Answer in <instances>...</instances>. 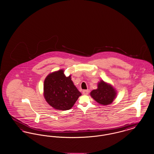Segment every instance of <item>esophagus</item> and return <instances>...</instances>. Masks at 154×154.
Wrapping results in <instances>:
<instances>
[{
    "mask_svg": "<svg viewBox=\"0 0 154 154\" xmlns=\"http://www.w3.org/2000/svg\"><path fill=\"white\" fill-rule=\"evenodd\" d=\"M88 92H89V91H88V90H83V91H82L83 94H85V95L88 94Z\"/></svg>",
    "mask_w": 154,
    "mask_h": 154,
    "instance_id": "esophagus-1",
    "label": "esophagus"
}]
</instances>
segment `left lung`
I'll list each match as a JSON object with an SVG mask.
<instances>
[{
	"label": "left lung",
	"mask_w": 154,
	"mask_h": 154,
	"mask_svg": "<svg viewBox=\"0 0 154 154\" xmlns=\"http://www.w3.org/2000/svg\"><path fill=\"white\" fill-rule=\"evenodd\" d=\"M91 95L96 102L100 104L107 105L113 102L116 92L113 87L101 81L98 83V88L91 92Z\"/></svg>",
	"instance_id": "8db88e82"
}]
</instances>
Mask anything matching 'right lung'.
<instances>
[{
	"label": "right lung",
	"instance_id": "add662e5",
	"mask_svg": "<svg viewBox=\"0 0 154 154\" xmlns=\"http://www.w3.org/2000/svg\"><path fill=\"white\" fill-rule=\"evenodd\" d=\"M44 95L47 103L55 109L66 110L81 95L71 81V75L66 77L63 70L48 75L44 83Z\"/></svg>",
	"mask_w": 154,
	"mask_h": 154
}]
</instances>
